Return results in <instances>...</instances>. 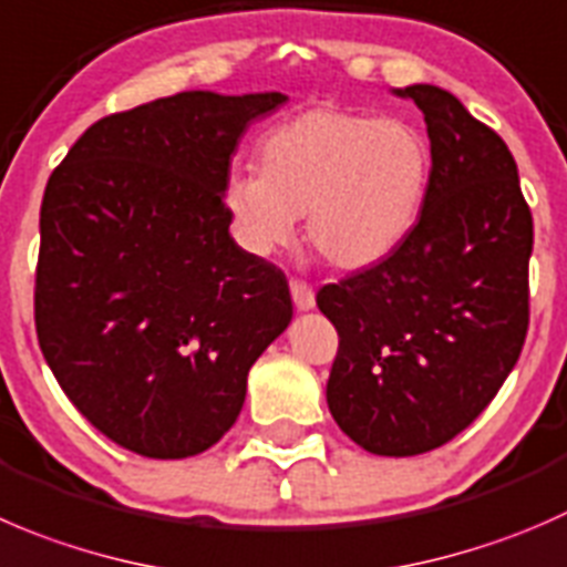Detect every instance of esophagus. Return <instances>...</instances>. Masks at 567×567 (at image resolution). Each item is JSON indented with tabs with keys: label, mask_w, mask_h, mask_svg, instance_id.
I'll use <instances>...</instances> for the list:
<instances>
[{
	"label": "esophagus",
	"mask_w": 567,
	"mask_h": 567,
	"mask_svg": "<svg viewBox=\"0 0 567 567\" xmlns=\"http://www.w3.org/2000/svg\"><path fill=\"white\" fill-rule=\"evenodd\" d=\"M290 296H293V305L296 310H312L316 307V293L307 282L301 279H290Z\"/></svg>",
	"instance_id": "esophagus-1"
}]
</instances>
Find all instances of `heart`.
Wrapping results in <instances>:
<instances>
[{
	"label": "heart",
	"mask_w": 567,
	"mask_h": 567,
	"mask_svg": "<svg viewBox=\"0 0 567 567\" xmlns=\"http://www.w3.org/2000/svg\"><path fill=\"white\" fill-rule=\"evenodd\" d=\"M260 174L233 172L221 205L240 249L274 257L305 216L312 249L338 268L384 260L415 227L432 155L423 132L399 115L318 107L266 132Z\"/></svg>",
	"instance_id": "heart-1"
}]
</instances>
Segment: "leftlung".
I'll return each mask as SVG.
<instances>
[{"label": "left lung", "mask_w": 567, "mask_h": 567, "mask_svg": "<svg viewBox=\"0 0 567 567\" xmlns=\"http://www.w3.org/2000/svg\"><path fill=\"white\" fill-rule=\"evenodd\" d=\"M426 121L432 172L399 249L323 285L338 329L327 404L371 454L432 452L474 423L529 329L532 213L507 144L437 85L395 91Z\"/></svg>", "instance_id": "left-lung-1"}]
</instances>
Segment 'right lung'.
I'll use <instances>...</instances> for the list:
<instances>
[{"label":"right lung","instance_id":"1","mask_svg":"<svg viewBox=\"0 0 567 567\" xmlns=\"http://www.w3.org/2000/svg\"><path fill=\"white\" fill-rule=\"evenodd\" d=\"M285 102L185 91L104 115L43 190L38 343L71 404L141 457L221 441L293 318L285 274L235 244L221 205L240 135Z\"/></svg>","mask_w":567,"mask_h":567}]
</instances>
